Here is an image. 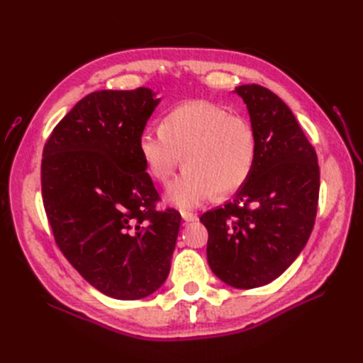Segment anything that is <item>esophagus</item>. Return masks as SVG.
Returning <instances> with one entry per match:
<instances>
[{"label":"esophagus","instance_id":"34e87169","mask_svg":"<svg viewBox=\"0 0 363 363\" xmlns=\"http://www.w3.org/2000/svg\"><path fill=\"white\" fill-rule=\"evenodd\" d=\"M182 218L184 219L186 223H194V221H199V216H196L195 213H191V212H182Z\"/></svg>","mask_w":363,"mask_h":363}]
</instances>
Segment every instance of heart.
Wrapping results in <instances>:
<instances>
[{"label": "heart", "instance_id": "b5f03b06", "mask_svg": "<svg viewBox=\"0 0 363 363\" xmlns=\"http://www.w3.org/2000/svg\"><path fill=\"white\" fill-rule=\"evenodd\" d=\"M138 148L150 177L164 184L180 163L186 168L167 189V201L194 208L244 188L257 159L256 131L227 108L192 100L172 107L160 128H145Z\"/></svg>", "mask_w": 363, "mask_h": 363}]
</instances>
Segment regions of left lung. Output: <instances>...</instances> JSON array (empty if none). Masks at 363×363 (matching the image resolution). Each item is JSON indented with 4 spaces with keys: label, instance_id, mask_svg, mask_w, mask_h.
Instances as JSON below:
<instances>
[{
    "label": "left lung",
    "instance_id": "1",
    "mask_svg": "<svg viewBox=\"0 0 363 363\" xmlns=\"http://www.w3.org/2000/svg\"><path fill=\"white\" fill-rule=\"evenodd\" d=\"M257 138L251 177L223 207L201 215L207 262L218 279L252 289L280 277L307 244L316 218L320 167L291 108L259 84L238 86Z\"/></svg>",
    "mask_w": 363,
    "mask_h": 363
}]
</instances>
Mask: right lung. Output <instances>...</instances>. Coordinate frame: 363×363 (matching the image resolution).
<instances>
[{
    "instance_id": "right-lung-1",
    "label": "right lung",
    "mask_w": 363,
    "mask_h": 363,
    "mask_svg": "<svg viewBox=\"0 0 363 363\" xmlns=\"http://www.w3.org/2000/svg\"><path fill=\"white\" fill-rule=\"evenodd\" d=\"M148 87L86 95L43 147V207L56 244L80 276L116 300L167 280L182 223L145 172L138 140L159 104Z\"/></svg>"
}]
</instances>
